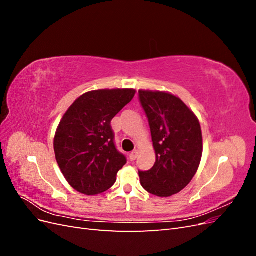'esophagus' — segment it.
<instances>
[{
    "instance_id": "34e87169",
    "label": "esophagus",
    "mask_w": 256,
    "mask_h": 256,
    "mask_svg": "<svg viewBox=\"0 0 256 256\" xmlns=\"http://www.w3.org/2000/svg\"><path fill=\"white\" fill-rule=\"evenodd\" d=\"M138 157V150H134L129 154V159L130 161H134Z\"/></svg>"
}]
</instances>
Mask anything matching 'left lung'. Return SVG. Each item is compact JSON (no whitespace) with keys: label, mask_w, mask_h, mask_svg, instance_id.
<instances>
[{"label":"left lung","mask_w":256,"mask_h":256,"mask_svg":"<svg viewBox=\"0 0 256 256\" xmlns=\"http://www.w3.org/2000/svg\"><path fill=\"white\" fill-rule=\"evenodd\" d=\"M148 118L156 162L138 171L142 187L150 194L168 198L180 192L196 175L203 152L198 120L182 100L168 92L138 90Z\"/></svg>","instance_id":"left-lung-1"}]
</instances>
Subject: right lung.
<instances>
[{
    "instance_id": "right-lung-1",
    "label": "right lung",
    "mask_w": 256,
    "mask_h": 256,
    "mask_svg": "<svg viewBox=\"0 0 256 256\" xmlns=\"http://www.w3.org/2000/svg\"><path fill=\"white\" fill-rule=\"evenodd\" d=\"M134 94L132 88L85 92L60 120L54 152L62 173L74 190L95 196L114 184L127 159L116 148L111 120Z\"/></svg>"
}]
</instances>
